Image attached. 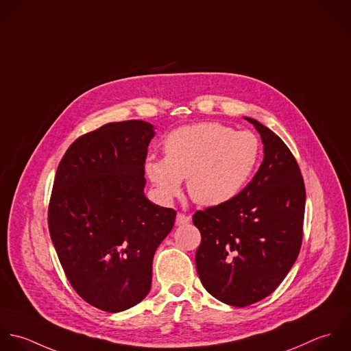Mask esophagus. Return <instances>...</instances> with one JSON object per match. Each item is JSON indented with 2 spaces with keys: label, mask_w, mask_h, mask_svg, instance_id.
I'll use <instances>...</instances> for the list:
<instances>
[{
  "label": "esophagus",
  "mask_w": 351,
  "mask_h": 351,
  "mask_svg": "<svg viewBox=\"0 0 351 351\" xmlns=\"http://www.w3.org/2000/svg\"><path fill=\"white\" fill-rule=\"evenodd\" d=\"M191 221V218L189 217V215H186V214H183V213H178V215H176V223L178 225H186V223H189Z\"/></svg>",
  "instance_id": "34e87169"
}]
</instances>
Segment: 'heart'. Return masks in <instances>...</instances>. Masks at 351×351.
<instances>
[{"label":"heart","mask_w":351,"mask_h":351,"mask_svg":"<svg viewBox=\"0 0 351 351\" xmlns=\"http://www.w3.org/2000/svg\"><path fill=\"white\" fill-rule=\"evenodd\" d=\"M165 158L145 161V173L165 201L176 197L187 179L190 197L199 205L229 202L247 186L261 156L262 142L252 132L204 122L172 132L164 142Z\"/></svg>","instance_id":"1"}]
</instances>
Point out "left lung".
<instances>
[{"instance_id": "obj_1", "label": "left lung", "mask_w": 351, "mask_h": 351, "mask_svg": "<svg viewBox=\"0 0 351 351\" xmlns=\"http://www.w3.org/2000/svg\"><path fill=\"white\" fill-rule=\"evenodd\" d=\"M263 161L233 199L193 217L202 241L195 254L199 280L213 297L247 306L271 294L293 267L302 240L305 186L295 158L256 119Z\"/></svg>"}]
</instances>
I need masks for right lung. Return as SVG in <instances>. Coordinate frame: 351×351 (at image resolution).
<instances>
[{"instance_id": "add662e5", "label": "right lung", "mask_w": 351, "mask_h": 351, "mask_svg": "<svg viewBox=\"0 0 351 351\" xmlns=\"http://www.w3.org/2000/svg\"><path fill=\"white\" fill-rule=\"evenodd\" d=\"M154 134L143 121L107 123L71 143L54 179V248L78 295L106 312L126 311L147 295L154 252L175 223L176 211L143 193Z\"/></svg>"}]
</instances>
